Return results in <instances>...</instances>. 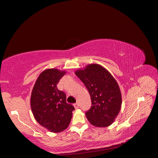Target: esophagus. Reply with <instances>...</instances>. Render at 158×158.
<instances>
[{
  "label": "esophagus",
  "mask_w": 158,
  "mask_h": 158,
  "mask_svg": "<svg viewBox=\"0 0 158 158\" xmlns=\"http://www.w3.org/2000/svg\"><path fill=\"white\" fill-rule=\"evenodd\" d=\"M73 105H74V107L75 108V109H78V108H79V102H76Z\"/></svg>",
  "instance_id": "obj_1"
}]
</instances>
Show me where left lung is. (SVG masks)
I'll return each mask as SVG.
<instances>
[{
  "label": "left lung",
  "instance_id": "1",
  "mask_svg": "<svg viewBox=\"0 0 158 158\" xmlns=\"http://www.w3.org/2000/svg\"><path fill=\"white\" fill-rule=\"evenodd\" d=\"M87 87L92 106L85 115L94 127L105 128L114 123L122 106L120 89L114 77L101 65L91 64L75 71Z\"/></svg>",
  "mask_w": 158,
  "mask_h": 158
}]
</instances>
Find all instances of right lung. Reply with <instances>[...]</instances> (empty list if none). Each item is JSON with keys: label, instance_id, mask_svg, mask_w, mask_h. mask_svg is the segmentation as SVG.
Here are the masks:
<instances>
[{"label": "right lung", "instance_id": "right-lung-1", "mask_svg": "<svg viewBox=\"0 0 158 158\" xmlns=\"http://www.w3.org/2000/svg\"><path fill=\"white\" fill-rule=\"evenodd\" d=\"M65 71L47 69L40 74L31 91L30 106L40 125L53 133L64 131L71 122L74 106L66 101V94L57 87Z\"/></svg>", "mask_w": 158, "mask_h": 158}]
</instances>
